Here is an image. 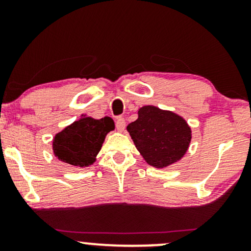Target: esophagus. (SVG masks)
<instances>
[{
  "mask_svg": "<svg viewBox=\"0 0 251 251\" xmlns=\"http://www.w3.org/2000/svg\"><path fill=\"white\" fill-rule=\"evenodd\" d=\"M115 126H116V129L119 130V131H123V130H125V128H126V121H125V119L122 118V116H120V118L116 119Z\"/></svg>",
  "mask_w": 251,
  "mask_h": 251,
  "instance_id": "1",
  "label": "esophagus"
}]
</instances>
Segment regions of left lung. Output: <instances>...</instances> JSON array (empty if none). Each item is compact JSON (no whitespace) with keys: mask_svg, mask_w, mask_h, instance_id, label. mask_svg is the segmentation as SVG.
I'll list each match as a JSON object with an SVG mask.
<instances>
[{"mask_svg":"<svg viewBox=\"0 0 251 251\" xmlns=\"http://www.w3.org/2000/svg\"><path fill=\"white\" fill-rule=\"evenodd\" d=\"M126 129L146 162L155 168L179 160L191 142V129L183 118L154 106L140 108L138 119Z\"/></svg>","mask_w":251,"mask_h":251,"instance_id":"8db88e82","label":"left lung"}]
</instances>
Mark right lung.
<instances>
[{"label":"right lung","mask_w":251,"mask_h":251,"mask_svg":"<svg viewBox=\"0 0 251 251\" xmlns=\"http://www.w3.org/2000/svg\"><path fill=\"white\" fill-rule=\"evenodd\" d=\"M114 129V122L105 116L100 120L82 118L57 133L53 152L63 162L75 167H88L95 162L105 136Z\"/></svg>","instance_id":"add662e5"}]
</instances>
